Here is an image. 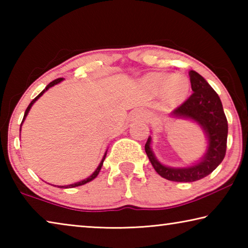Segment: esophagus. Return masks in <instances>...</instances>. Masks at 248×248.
I'll use <instances>...</instances> for the list:
<instances>
[{"label": "esophagus", "mask_w": 248, "mask_h": 248, "mask_svg": "<svg viewBox=\"0 0 248 248\" xmlns=\"http://www.w3.org/2000/svg\"><path fill=\"white\" fill-rule=\"evenodd\" d=\"M134 115H136L137 117H139V118H141V119L148 118V112H146L145 110H141V109H138V110H136Z\"/></svg>", "instance_id": "34e87169"}]
</instances>
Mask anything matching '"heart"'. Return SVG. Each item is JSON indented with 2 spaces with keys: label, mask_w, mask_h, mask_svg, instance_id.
<instances>
[{
  "label": "heart",
  "mask_w": 248,
  "mask_h": 248,
  "mask_svg": "<svg viewBox=\"0 0 248 248\" xmlns=\"http://www.w3.org/2000/svg\"><path fill=\"white\" fill-rule=\"evenodd\" d=\"M166 79L167 78L164 77V75H153V77L150 78V83L152 84L155 89H162L163 85H164L166 82ZM182 81L184 82V79L179 77L170 79L166 85V95L170 96V97H177V96L182 94V92L185 89V83L180 84Z\"/></svg>",
  "instance_id": "obj_1"
}]
</instances>
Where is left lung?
Returning a JSON list of instances; mask_svg holds the SVG:
<instances>
[{
    "instance_id": "8db88e82",
    "label": "left lung",
    "mask_w": 248,
    "mask_h": 248,
    "mask_svg": "<svg viewBox=\"0 0 248 248\" xmlns=\"http://www.w3.org/2000/svg\"><path fill=\"white\" fill-rule=\"evenodd\" d=\"M192 94L171 111V116L189 118L198 123L207 133L208 151L196 165L174 169L162 165L151 150V138L145 143V153L158 175L171 182L192 183L211 174L223 161L228 141V120L221 99L216 91L196 71H190Z\"/></svg>"
}]
</instances>
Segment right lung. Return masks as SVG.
<instances>
[{
    "label": "right lung",
    "mask_w": 248,
    "mask_h": 248,
    "mask_svg": "<svg viewBox=\"0 0 248 248\" xmlns=\"http://www.w3.org/2000/svg\"><path fill=\"white\" fill-rule=\"evenodd\" d=\"M62 78H57V79H54V81H52V82H50L47 86H46V89L41 92V93L37 96V97H35L33 98L31 102V104L28 105V107H27V109L26 110H25V115H24V118H23V121H22V124L24 123V120H25V118H26V116H27V114H28V111H29V109L31 108V106H32V104L36 102L37 99H38L41 95H43L46 91L47 90H49L50 87L51 86H53V85H56V84H58V83H60L61 81H62ZM20 127H22V124H20ZM19 131H20V129H19ZM106 154H107V152L105 153V155H104V157H103V159H102V162H100V164L98 165V167L97 169H96V170L94 171L93 174H92L89 178H86V179H84V180H81V182H78V183H75V184H72V185H68V186H59V188H73V187H78V186H82V185H84V184H86V183H89V182H91V180H93L96 176L98 175V173H99V170H100V169H102V166H103V163H104V159H105V157H106Z\"/></svg>",
    "instance_id": "add662e5"
}]
</instances>
